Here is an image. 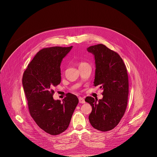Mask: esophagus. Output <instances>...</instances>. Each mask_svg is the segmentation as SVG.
Returning <instances> with one entry per match:
<instances>
[{"label": "esophagus", "instance_id": "esophagus-1", "mask_svg": "<svg viewBox=\"0 0 157 157\" xmlns=\"http://www.w3.org/2000/svg\"><path fill=\"white\" fill-rule=\"evenodd\" d=\"M79 103L84 104V103H85V100H84V98L80 97V98H79Z\"/></svg>", "mask_w": 157, "mask_h": 157}]
</instances>
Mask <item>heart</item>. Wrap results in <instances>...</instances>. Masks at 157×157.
Returning a JSON list of instances; mask_svg holds the SVG:
<instances>
[{
	"instance_id": "1",
	"label": "heart",
	"mask_w": 157,
	"mask_h": 157,
	"mask_svg": "<svg viewBox=\"0 0 157 157\" xmlns=\"http://www.w3.org/2000/svg\"><path fill=\"white\" fill-rule=\"evenodd\" d=\"M87 63H84V62H81V63H79V66H83V65H84V64H86Z\"/></svg>"
}]
</instances>
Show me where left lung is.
Returning <instances> with one entry per match:
<instances>
[{
	"instance_id": "obj_1",
	"label": "left lung",
	"mask_w": 157,
	"mask_h": 157,
	"mask_svg": "<svg viewBox=\"0 0 157 157\" xmlns=\"http://www.w3.org/2000/svg\"><path fill=\"white\" fill-rule=\"evenodd\" d=\"M87 50L94 56V86L103 89L102 99L91 96L85 99L92 106L89 120L94 128L109 131L118 125L126 110L128 96L127 68L119 55L102 44L89 47Z\"/></svg>"
}]
</instances>
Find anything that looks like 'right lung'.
I'll return each mask as SVG.
<instances>
[{"mask_svg":"<svg viewBox=\"0 0 157 157\" xmlns=\"http://www.w3.org/2000/svg\"><path fill=\"white\" fill-rule=\"evenodd\" d=\"M72 48L53 47L40 50L22 78L32 117L40 128L53 136L68 128L79 102L77 96L71 93L62 102L53 98V88L61 82V63Z\"/></svg>","mask_w":157,"mask_h":157,"instance_id":"add662e5","label":"right lung"}]
</instances>
